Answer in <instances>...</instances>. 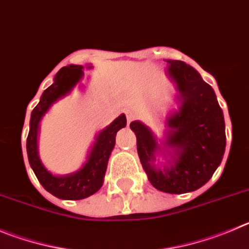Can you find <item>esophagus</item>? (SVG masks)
<instances>
[{"instance_id": "1", "label": "esophagus", "mask_w": 249, "mask_h": 249, "mask_svg": "<svg viewBox=\"0 0 249 249\" xmlns=\"http://www.w3.org/2000/svg\"><path fill=\"white\" fill-rule=\"evenodd\" d=\"M125 114H126V119H127V124H129L130 122H131V120H134L136 118V113L134 110H126L125 111Z\"/></svg>"}]
</instances>
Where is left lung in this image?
Segmentation results:
<instances>
[{
  "label": "left lung",
  "mask_w": 249,
  "mask_h": 249,
  "mask_svg": "<svg viewBox=\"0 0 249 249\" xmlns=\"http://www.w3.org/2000/svg\"><path fill=\"white\" fill-rule=\"evenodd\" d=\"M167 63V75L180 93V108L167 118L165 140L160 146L151 130L138 120L130 123V127L151 185L178 195L202 187L219 166L226 149L225 119L213 89L196 69L181 60ZM160 151L170 156L162 168L155 166Z\"/></svg>",
  "instance_id": "1"
}]
</instances>
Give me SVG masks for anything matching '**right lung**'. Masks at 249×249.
<instances>
[{
  "label": "right lung",
  "instance_id": "add662e5",
  "mask_svg": "<svg viewBox=\"0 0 249 249\" xmlns=\"http://www.w3.org/2000/svg\"><path fill=\"white\" fill-rule=\"evenodd\" d=\"M91 68V67H89ZM83 67L71 64L58 71L54 82L42 94L41 100L31 114L30 133L27 136V155L33 172L44 189L62 200H82L99 191L104 181L108 160L115 145L116 133L126 126L124 114L119 115L97 135L95 142L89 151L88 160L78 171L64 176L51 174L38 156V131L39 123L53 103L66 97L83 78Z\"/></svg>",
  "mask_w": 249,
  "mask_h": 249
}]
</instances>
